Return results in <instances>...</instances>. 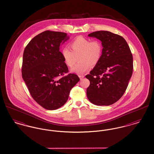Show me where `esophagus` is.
I'll list each match as a JSON object with an SVG mask.
<instances>
[{"label":"esophagus","instance_id":"esophagus-1","mask_svg":"<svg viewBox=\"0 0 154 154\" xmlns=\"http://www.w3.org/2000/svg\"><path fill=\"white\" fill-rule=\"evenodd\" d=\"M79 77L80 79V80H82L84 77V75H79Z\"/></svg>","mask_w":154,"mask_h":154}]
</instances>
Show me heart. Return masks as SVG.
I'll use <instances>...</instances> for the list:
<instances>
[{
	"label": "heart",
	"instance_id": "obj_1",
	"mask_svg": "<svg viewBox=\"0 0 154 154\" xmlns=\"http://www.w3.org/2000/svg\"><path fill=\"white\" fill-rule=\"evenodd\" d=\"M69 48L62 49L61 54L63 61L68 67H72L75 63L76 57L79 62L71 69L74 73L81 74L90 69L91 65H96L102 55L103 47L98 40L91 41L87 38L79 36L70 43Z\"/></svg>",
	"mask_w": 154,
	"mask_h": 154
}]
</instances>
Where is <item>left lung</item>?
Listing matches in <instances>:
<instances>
[{
  "label": "left lung",
  "mask_w": 154,
  "mask_h": 154,
  "mask_svg": "<svg viewBox=\"0 0 154 154\" xmlns=\"http://www.w3.org/2000/svg\"><path fill=\"white\" fill-rule=\"evenodd\" d=\"M102 42V55L99 63L85 76L89 100L97 106H109L122 96L133 73V56L124 38L109 31L88 35Z\"/></svg>",
  "instance_id": "left-lung-1"
}]
</instances>
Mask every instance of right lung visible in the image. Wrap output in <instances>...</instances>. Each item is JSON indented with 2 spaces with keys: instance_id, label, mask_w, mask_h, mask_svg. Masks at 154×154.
I'll return each mask as SVG.
<instances>
[{
  "instance_id": "add662e5",
  "label": "right lung",
  "mask_w": 154,
  "mask_h": 154,
  "mask_svg": "<svg viewBox=\"0 0 154 154\" xmlns=\"http://www.w3.org/2000/svg\"><path fill=\"white\" fill-rule=\"evenodd\" d=\"M69 38L65 33L47 30L33 38L24 50L22 79L33 99L47 110L63 106L80 81L74 74L60 78L69 70L59 47Z\"/></svg>"
}]
</instances>
